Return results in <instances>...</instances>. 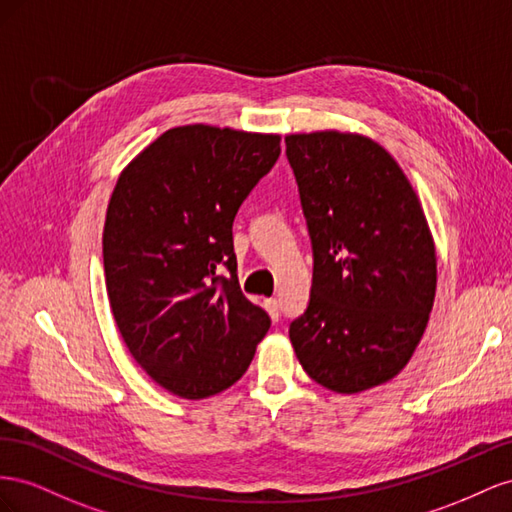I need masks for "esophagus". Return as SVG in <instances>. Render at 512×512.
<instances>
[{
  "mask_svg": "<svg viewBox=\"0 0 512 512\" xmlns=\"http://www.w3.org/2000/svg\"><path fill=\"white\" fill-rule=\"evenodd\" d=\"M266 309H268V313H270V317H272L274 321L281 319V302H279V300H276V298H268V300H266Z\"/></svg>",
  "mask_w": 512,
  "mask_h": 512,
  "instance_id": "esophagus-1",
  "label": "esophagus"
}]
</instances>
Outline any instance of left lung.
<instances>
[{"mask_svg":"<svg viewBox=\"0 0 512 512\" xmlns=\"http://www.w3.org/2000/svg\"><path fill=\"white\" fill-rule=\"evenodd\" d=\"M285 145L313 248L311 298L289 339L317 384L362 392L397 375L427 328L437 283L427 218L379 143L326 130Z\"/></svg>","mask_w":512,"mask_h":512,"instance_id":"1","label":"left lung"}]
</instances>
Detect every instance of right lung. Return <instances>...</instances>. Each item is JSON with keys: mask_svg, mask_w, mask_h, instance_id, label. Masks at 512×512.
<instances>
[{"mask_svg": "<svg viewBox=\"0 0 512 512\" xmlns=\"http://www.w3.org/2000/svg\"><path fill=\"white\" fill-rule=\"evenodd\" d=\"M279 154V135L180 126L115 184L102 233L111 311L130 356L178 397L236 384L270 328L240 289L231 227Z\"/></svg>", "mask_w": 512, "mask_h": 512, "instance_id": "obj_1", "label": "right lung"}]
</instances>
